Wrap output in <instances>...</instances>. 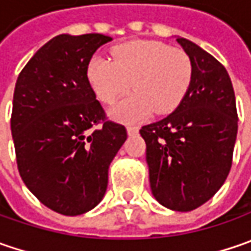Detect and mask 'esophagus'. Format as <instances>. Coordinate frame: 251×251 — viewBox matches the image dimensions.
I'll list each match as a JSON object with an SVG mask.
<instances>
[{
  "mask_svg": "<svg viewBox=\"0 0 251 251\" xmlns=\"http://www.w3.org/2000/svg\"><path fill=\"white\" fill-rule=\"evenodd\" d=\"M138 131H140V128H138V127H135V126H128V127H127V132H128V135H135V134H138Z\"/></svg>",
  "mask_w": 251,
  "mask_h": 251,
  "instance_id": "obj_1",
  "label": "esophagus"
}]
</instances>
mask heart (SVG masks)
<instances>
[{"label": "heart", "instance_id": "b5f03b06", "mask_svg": "<svg viewBox=\"0 0 251 251\" xmlns=\"http://www.w3.org/2000/svg\"><path fill=\"white\" fill-rule=\"evenodd\" d=\"M113 61L93 55L86 75L100 100L110 103L132 86L135 92L121 98L110 109L116 120L134 123L152 111L176 110L187 95L193 65L183 50L151 40H132L111 50Z\"/></svg>", "mask_w": 251, "mask_h": 251}]
</instances>
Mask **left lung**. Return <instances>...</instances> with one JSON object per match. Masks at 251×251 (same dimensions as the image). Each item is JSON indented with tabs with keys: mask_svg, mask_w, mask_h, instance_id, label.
<instances>
[{
	"mask_svg": "<svg viewBox=\"0 0 251 251\" xmlns=\"http://www.w3.org/2000/svg\"><path fill=\"white\" fill-rule=\"evenodd\" d=\"M193 65L187 95L162 120L144 126L151 190L163 207L187 212L215 196L232 166L235 92L225 67L200 46L176 39Z\"/></svg>",
	"mask_w": 251,
	"mask_h": 251,
	"instance_id": "8db88e82",
	"label": "left lung"
}]
</instances>
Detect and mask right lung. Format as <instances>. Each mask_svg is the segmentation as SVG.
I'll return each mask as SVG.
<instances>
[{"instance_id":"add662e5","label":"right lung","mask_w":251,"mask_h":251,"mask_svg":"<svg viewBox=\"0 0 251 251\" xmlns=\"http://www.w3.org/2000/svg\"><path fill=\"white\" fill-rule=\"evenodd\" d=\"M111 37L58 34L40 47L15 85L11 131L19 175L58 214L81 215L101 201L126 127L106 119L86 67Z\"/></svg>"}]
</instances>
